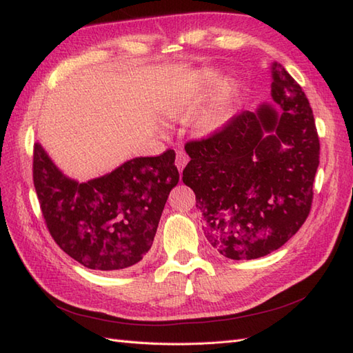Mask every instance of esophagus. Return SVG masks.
Wrapping results in <instances>:
<instances>
[{"mask_svg":"<svg viewBox=\"0 0 353 353\" xmlns=\"http://www.w3.org/2000/svg\"><path fill=\"white\" fill-rule=\"evenodd\" d=\"M188 161H190L188 154H186L183 150H179L177 154H176V167H177V170L182 172V170L185 168V165L188 163Z\"/></svg>","mask_w":353,"mask_h":353,"instance_id":"1","label":"esophagus"}]
</instances>
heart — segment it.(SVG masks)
Returning <instances> with one entry per match:
<instances>
[{
  "instance_id": "1",
  "label": "heart",
  "mask_w": 353,
  "mask_h": 353,
  "mask_svg": "<svg viewBox=\"0 0 353 353\" xmlns=\"http://www.w3.org/2000/svg\"><path fill=\"white\" fill-rule=\"evenodd\" d=\"M219 80V76L215 72H206L196 85L188 89V92H183L182 95H172L167 101L163 103V112L165 115L170 118H183L191 112V109L196 104L208 95L211 88ZM238 95V86L234 81H228L224 83L219 91H216L212 99L209 100L203 112L199 115L196 129L197 133L201 137L211 134L228 123V119L234 110V104L236 101Z\"/></svg>"
}]
</instances>
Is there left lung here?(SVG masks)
Returning a JSON list of instances; mask_svg holds the SVG:
<instances>
[{
	"label": "left lung",
	"mask_w": 353,
	"mask_h": 353,
	"mask_svg": "<svg viewBox=\"0 0 353 353\" xmlns=\"http://www.w3.org/2000/svg\"><path fill=\"white\" fill-rule=\"evenodd\" d=\"M273 104L244 110L211 137L186 142L182 181L196 194L205 235L229 259H256L302 228L312 205L320 142L302 88L272 65Z\"/></svg>",
	"instance_id": "obj_1"
}]
</instances>
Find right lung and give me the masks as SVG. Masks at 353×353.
Masks as SVG:
<instances>
[{"label": "right lung", "instance_id": "add662e5", "mask_svg": "<svg viewBox=\"0 0 353 353\" xmlns=\"http://www.w3.org/2000/svg\"><path fill=\"white\" fill-rule=\"evenodd\" d=\"M174 150L134 157L109 174L79 183L66 177L39 142L33 182L52 239L91 270L129 268L153 244L170 191L179 182Z\"/></svg>", "mask_w": 353, "mask_h": 353}]
</instances>
